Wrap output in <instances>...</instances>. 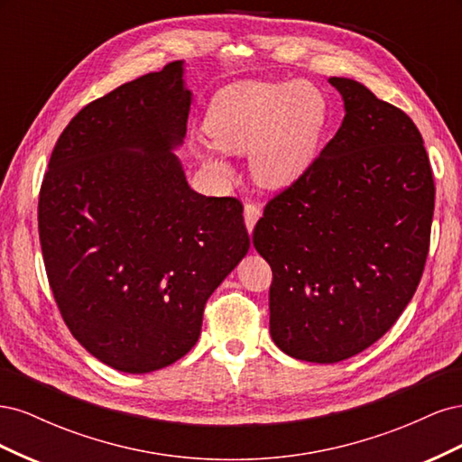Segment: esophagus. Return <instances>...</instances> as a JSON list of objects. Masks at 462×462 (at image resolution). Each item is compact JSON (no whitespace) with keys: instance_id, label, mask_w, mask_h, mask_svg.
<instances>
[{"instance_id":"1","label":"esophagus","mask_w":462,"mask_h":462,"mask_svg":"<svg viewBox=\"0 0 462 462\" xmlns=\"http://www.w3.org/2000/svg\"><path fill=\"white\" fill-rule=\"evenodd\" d=\"M260 216H262V209L258 204H253V202L245 204V226H246L248 233H253Z\"/></svg>"}]
</instances>
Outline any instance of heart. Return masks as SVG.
Returning a JSON list of instances; mask_svg holds the SVG:
<instances>
[{"instance_id": "b5f03b06", "label": "heart", "mask_w": 462, "mask_h": 462, "mask_svg": "<svg viewBox=\"0 0 462 462\" xmlns=\"http://www.w3.org/2000/svg\"><path fill=\"white\" fill-rule=\"evenodd\" d=\"M326 125V100L310 82H243L214 96L204 133L217 150L245 156L265 189H285L312 165ZM221 177L231 165L204 156Z\"/></svg>"}]
</instances>
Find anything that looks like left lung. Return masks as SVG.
Here are the masks:
<instances>
[{
  "label": "left lung",
  "mask_w": 462,
  "mask_h": 462,
  "mask_svg": "<svg viewBox=\"0 0 462 462\" xmlns=\"http://www.w3.org/2000/svg\"><path fill=\"white\" fill-rule=\"evenodd\" d=\"M345 117L299 180L263 208L253 243L270 263V333L292 358L333 365L395 324L420 283L436 187L412 119L331 77Z\"/></svg>",
  "instance_id": "obj_1"
}]
</instances>
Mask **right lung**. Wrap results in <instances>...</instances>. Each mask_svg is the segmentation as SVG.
I'll use <instances>...</instances> for the list:
<instances>
[{
  "instance_id": "right-lung-1",
  "label": "right lung",
  "mask_w": 462,
  "mask_h": 462,
  "mask_svg": "<svg viewBox=\"0 0 462 462\" xmlns=\"http://www.w3.org/2000/svg\"><path fill=\"white\" fill-rule=\"evenodd\" d=\"M183 61L125 82L67 125L38 200L48 282L73 337L148 374L197 345L209 295L250 246L243 204L192 190L179 158Z\"/></svg>"
}]
</instances>
